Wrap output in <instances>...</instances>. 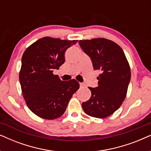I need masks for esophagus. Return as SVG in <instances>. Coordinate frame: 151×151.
<instances>
[{"label": "esophagus", "instance_id": "34e87169", "mask_svg": "<svg viewBox=\"0 0 151 151\" xmlns=\"http://www.w3.org/2000/svg\"><path fill=\"white\" fill-rule=\"evenodd\" d=\"M80 87H81V88L86 87L85 84H84V83H80Z\"/></svg>", "mask_w": 151, "mask_h": 151}]
</instances>
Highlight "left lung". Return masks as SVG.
I'll list each match as a JSON object with an SVG mask.
<instances>
[{"mask_svg": "<svg viewBox=\"0 0 151 151\" xmlns=\"http://www.w3.org/2000/svg\"><path fill=\"white\" fill-rule=\"evenodd\" d=\"M84 52L91 59L95 70H100L98 86L88 87L91 98L82 102L86 114L97 118L112 115L122 104L131 80V68L122 49L112 40L93 38L79 40Z\"/></svg>", "mask_w": 151, "mask_h": 151, "instance_id": "8db88e82", "label": "left lung"}]
</instances>
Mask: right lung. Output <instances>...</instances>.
<instances>
[{
  "label": "right lung",
  "instance_id": "obj_1",
  "mask_svg": "<svg viewBox=\"0 0 151 151\" xmlns=\"http://www.w3.org/2000/svg\"><path fill=\"white\" fill-rule=\"evenodd\" d=\"M78 40L47 36L26 49L22 56L19 80L28 108L37 116L54 119L65 112L70 99L80 87L75 79L62 81L54 69L65 63V53Z\"/></svg>",
  "mask_w": 151,
  "mask_h": 151
}]
</instances>
